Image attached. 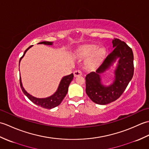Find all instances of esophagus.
<instances>
[{
    "label": "esophagus",
    "instance_id": "34e87169",
    "mask_svg": "<svg viewBox=\"0 0 149 149\" xmlns=\"http://www.w3.org/2000/svg\"><path fill=\"white\" fill-rule=\"evenodd\" d=\"M74 77H77V76H79V75H82V72L81 70H75L74 72Z\"/></svg>",
    "mask_w": 149,
    "mask_h": 149
}]
</instances>
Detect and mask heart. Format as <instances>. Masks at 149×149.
I'll use <instances>...</instances> for the list:
<instances>
[{
	"label": "heart",
	"mask_w": 149,
	"mask_h": 149,
	"mask_svg": "<svg viewBox=\"0 0 149 149\" xmlns=\"http://www.w3.org/2000/svg\"><path fill=\"white\" fill-rule=\"evenodd\" d=\"M75 54L79 58H86V65L90 67H94L102 60L104 50L103 49H97V46L94 45H83L76 50Z\"/></svg>",
	"instance_id": "obj_1"
}]
</instances>
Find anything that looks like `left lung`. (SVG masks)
Listing matches in <instances>:
<instances>
[{"mask_svg": "<svg viewBox=\"0 0 149 149\" xmlns=\"http://www.w3.org/2000/svg\"><path fill=\"white\" fill-rule=\"evenodd\" d=\"M114 50L106 57L96 72L86 75V93L93 102L106 105L118 99L127 88L134 74V56L132 49L124 42L114 38ZM118 64L114 72L113 83L104 86L101 82L100 73L104 72L116 61Z\"/></svg>", "mask_w": 149, "mask_h": 149, "instance_id": "left-lung-1", "label": "left lung"}]
</instances>
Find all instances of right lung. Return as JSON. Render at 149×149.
<instances>
[{
    "instance_id": "add662e5",
    "label": "right lung",
    "mask_w": 149,
    "mask_h": 149,
    "mask_svg": "<svg viewBox=\"0 0 149 149\" xmlns=\"http://www.w3.org/2000/svg\"><path fill=\"white\" fill-rule=\"evenodd\" d=\"M38 44H43V45H53V43L50 42H42L38 43ZM31 47H32V45L30 46L29 47H28V48L25 50L24 55L21 57L20 61H19V65H20V62L21 61L22 58H23L24 55L26 54V52L31 48ZM73 79H74V74H71L68 75H66V76L63 77L61 79V81H60L59 86L56 92L53 95H52L51 96L47 98H42V99H40V98H36L35 97L31 95H30L29 93H27L26 91V90L24 89V88L23 87L20 77V87L22 88V91H23V93L26 95L27 97L31 101V102H33L34 104H35L37 106L43 107V108L52 109V108H54V107L59 106V104H61L62 100L66 96V95L67 94L68 86Z\"/></svg>"
}]
</instances>
